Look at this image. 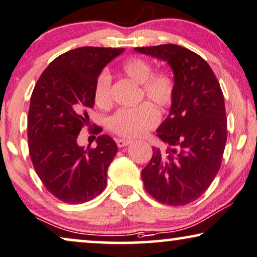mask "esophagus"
Listing matches in <instances>:
<instances>
[{
    "label": "esophagus",
    "mask_w": 257,
    "mask_h": 257,
    "mask_svg": "<svg viewBox=\"0 0 257 257\" xmlns=\"http://www.w3.org/2000/svg\"><path fill=\"white\" fill-rule=\"evenodd\" d=\"M132 142H133L132 140H128V139H117V140H116V143H117L118 148H123V147H126L128 145H131Z\"/></svg>",
    "instance_id": "1"
}]
</instances>
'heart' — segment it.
Returning <instances> with one entry per match:
<instances>
[{
	"mask_svg": "<svg viewBox=\"0 0 257 257\" xmlns=\"http://www.w3.org/2000/svg\"><path fill=\"white\" fill-rule=\"evenodd\" d=\"M122 73L135 83L141 84V95L160 109L169 108L175 97V80L169 73H153V66L142 57H131L121 66ZM94 100L98 107L108 108L111 104V76L108 70L97 75L94 85ZM157 109L149 102L139 107L122 108L108 118V128L123 138H138L153 129L159 123Z\"/></svg>",
	"mask_w": 257,
	"mask_h": 257,
	"instance_id": "1",
	"label": "heart"
}]
</instances>
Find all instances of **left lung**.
<instances>
[{
  "label": "left lung",
  "mask_w": 257,
  "mask_h": 257,
  "mask_svg": "<svg viewBox=\"0 0 257 257\" xmlns=\"http://www.w3.org/2000/svg\"><path fill=\"white\" fill-rule=\"evenodd\" d=\"M135 50L166 61L176 85L168 117L156 131L168 147H153L143 184L159 202L184 206L209 188L221 167L227 142L223 94L209 64L187 48L161 44Z\"/></svg>",
  "instance_id": "1"
}]
</instances>
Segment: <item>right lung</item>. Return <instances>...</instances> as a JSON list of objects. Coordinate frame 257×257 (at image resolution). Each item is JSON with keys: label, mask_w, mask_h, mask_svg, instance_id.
Masks as SVG:
<instances>
[{"label": "right lung", "mask_w": 257, "mask_h": 257, "mask_svg": "<svg viewBox=\"0 0 257 257\" xmlns=\"http://www.w3.org/2000/svg\"><path fill=\"white\" fill-rule=\"evenodd\" d=\"M123 48L81 47L56 57L41 75L30 98L29 154L34 169L50 194L62 202L84 203L107 186L109 164L117 146L100 135L96 148L77 145L82 126L89 124L97 75ZM100 126L95 128L98 134Z\"/></svg>", "instance_id": "1"}]
</instances>
